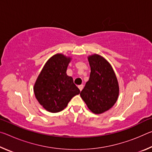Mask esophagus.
<instances>
[{
	"label": "esophagus",
	"mask_w": 152,
	"mask_h": 152,
	"mask_svg": "<svg viewBox=\"0 0 152 152\" xmlns=\"http://www.w3.org/2000/svg\"><path fill=\"white\" fill-rule=\"evenodd\" d=\"M78 87V88H79L80 91H81L83 89V87H84V86H83V84H81V85H79Z\"/></svg>",
	"instance_id": "1"
}]
</instances>
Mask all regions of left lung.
<instances>
[{
    "mask_svg": "<svg viewBox=\"0 0 152 152\" xmlns=\"http://www.w3.org/2000/svg\"><path fill=\"white\" fill-rule=\"evenodd\" d=\"M91 74L80 96L94 114L107 111L117 102L119 83L111 65L106 59L94 53L88 57Z\"/></svg>",
    "mask_w": 152,
    "mask_h": 152,
    "instance_id": "left-lung-1",
    "label": "left lung"
}]
</instances>
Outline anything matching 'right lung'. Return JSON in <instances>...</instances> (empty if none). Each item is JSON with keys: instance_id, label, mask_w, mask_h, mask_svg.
I'll return each mask as SVG.
<instances>
[{"instance_id": "1", "label": "right lung", "mask_w": 152, "mask_h": 152, "mask_svg": "<svg viewBox=\"0 0 152 152\" xmlns=\"http://www.w3.org/2000/svg\"><path fill=\"white\" fill-rule=\"evenodd\" d=\"M72 58L62 53H56L45 64L33 87L37 101L51 113L64 110L80 90L73 78L66 74Z\"/></svg>"}]
</instances>
